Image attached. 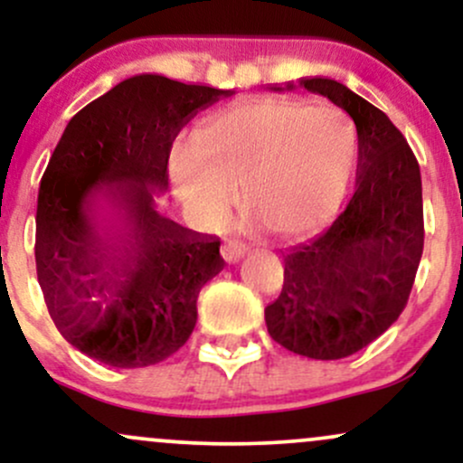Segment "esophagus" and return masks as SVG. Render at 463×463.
I'll return each mask as SVG.
<instances>
[{
  "label": "esophagus",
  "mask_w": 463,
  "mask_h": 463,
  "mask_svg": "<svg viewBox=\"0 0 463 463\" xmlns=\"http://www.w3.org/2000/svg\"><path fill=\"white\" fill-rule=\"evenodd\" d=\"M246 252H248L246 243L235 241V239H231V241H224V246H222V257H224V261H228V263L239 261V259H241Z\"/></svg>",
  "instance_id": "1"
}]
</instances>
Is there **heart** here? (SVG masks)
Listing matches in <instances>:
<instances>
[{
	"instance_id": "1",
	"label": "heart",
	"mask_w": 463,
	"mask_h": 463,
	"mask_svg": "<svg viewBox=\"0 0 463 463\" xmlns=\"http://www.w3.org/2000/svg\"><path fill=\"white\" fill-rule=\"evenodd\" d=\"M357 139L342 113L289 99H257L215 117L198 146L180 143L169 176L191 213L222 224L243 209L276 237L326 224L353 184Z\"/></svg>"
}]
</instances>
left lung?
Returning a JSON list of instances; mask_svg holds the SVG:
<instances>
[{"label":"left lung","mask_w":463,"mask_h":463,"mask_svg":"<svg viewBox=\"0 0 463 463\" xmlns=\"http://www.w3.org/2000/svg\"><path fill=\"white\" fill-rule=\"evenodd\" d=\"M328 98L354 121L357 191L326 231L283 252L285 283L265 324L274 342L309 359H344L405 309L424 246L422 180L411 147L383 110L328 78L287 82Z\"/></svg>","instance_id":"obj_1"}]
</instances>
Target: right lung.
Masks as SVG:
<instances>
[{
    "instance_id": "right-lung-1",
    "label": "right lung",
    "mask_w": 463,
    "mask_h": 463,
    "mask_svg": "<svg viewBox=\"0 0 463 463\" xmlns=\"http://www.w3.org/2000/svg\"><path fill=\"white\" fill-rule=\"evenodd\" d=\"M232 91L154 73L71 117L41 178L36 276L62 337L113 368L172 357L194 333L200 289L224 268L220 239L156 211L172 141Z\"/></svg>"
}]
</instances>
